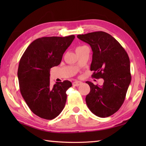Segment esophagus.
<instances>
[{
    "label": "esophagus",
    "mask_w": 146,
    "mask_h": 146,
    "mask_svg": "<svg viewBox=\"0 0 146 146\" xmlns=\"http://www.w3.org/2000/svg\"><path fill=\"white\" fill-rule=\"evenodd\" d=\"M82 82H80V81H75V82H73V86H80Z\"/></svg>",
    "instance_id": "obj_1"
}]
</instances>
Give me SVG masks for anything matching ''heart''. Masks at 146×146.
Segmentation results:
<instances>
[{"instance_id":"b5f03b06","label":"heart","mask_w":146,"mask_h":146,"mask_svg":"<svg viewBox=\"0 0 146 146\" xmlns=\"http://www.w3.org/2000/svg\"><path fill=\"white\" fill-rule=\"evenodd\" d=\"M81 47H82V46H80V47H78V48H81ZM77 48H76V49H77Z\"/></svg>"}]
</instances>
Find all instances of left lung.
Segmentation results:
<instances>
[{
    "label": "left lung",
    "mask_w": 146,
    "mask_h": 146,
    "mask_svg": "<svg viewBox=\"0 0 146 146\" xmlns=\"http://www.w3.org/2000/svg\"><path fill=\"white\" fill-rule=\"evenodd\" d=\"M77 37L90 44L92 49L90 70L94 71L93 77L104 81L101 86L86 82L90 86L86 104L97 117H110L122 106L131 83L129 56L120 43L106 32L78 35Z\"/></svg>",
    "instance_id": "obj_1"
}]
</instances>
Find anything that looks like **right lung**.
Instances as JSON below:
<instances>
[{"label":"right lung","instance_id":"obj_1","mask_svg":"<svg viewBox=\"0 0 146 146\" xmlns=\"http://www.w3.org/2000/svg\"><path fill=\"white\" fill-rule=\"evenodd\" d=\"M75 35L48 36L29 44L19 62L20 91L34 114L46 120L57 117L65 106L66 91L72 86L69 80L50 86V69L60 64L64 53L72 43Z\"/></svg>","mask_w":146,"mask_h":146}]
</instances>
